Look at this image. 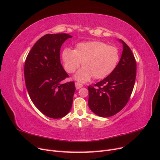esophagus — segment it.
Listing matches in <instances>:
<instances>
[{"label": "esophagus", "instance_id": "1", "mask_svg": "<svg viewBox=\"0 0 160 160\" xmlns=\"http://www.w3.org/2000/svg\"><path fill=\"white\" fill-rule=\"evenodd\" d=\"M75 85L76 89H79L81 88L82 87H83V85H82V84L80 83H78V82H76V83H75Z\"/></svg>", "mask_w": 160, "mask_h": 160}]
</instances>
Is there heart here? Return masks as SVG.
I'll return each mask as SVG.
<instances>
[{
	"label": "heart",
	"instance_id": "b5f03b06",
	"mask_svg": "<svg viewBox=\"0 0 160 160\" xmlns=\"http://www.w3.org/2000/svg\"><path fill=\"white\" fill-rule=\"evenodd\" d=\"M62 60L65 71L74 72L81 66L75 78L81 82H86L91 77L96 79L105 78L117 67L119 60V52L117 47L108 45L101 41L82 42L75 49L65 48L62 52Z\"/></svg>",
	"mask_w": 160,
	"mask_h": 160
}]
</instances>
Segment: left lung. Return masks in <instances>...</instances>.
<instances>
[{"label":"left lung","instance_id":"1","mask_svg":"<svg viewBox=\"0 0 160 160\" xmlns=\"http://www.w3.org/2000/svg\"><path fill=\"white\" fill-rule=\"evenodd\" d=\"M120 61L115 70L104 79L89 85L88 105L100 117L118 113L128 102L136 77V61L132 50L124 41Z\"/></svg>","mask_w":160,"mask_h":160}]
</instances>
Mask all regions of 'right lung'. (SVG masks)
<instances>
[{
  "instance_id": "add662e5",
  "label": "right lung",
  "mask_w": 160,
  "mask_h": 160,
  "mask_svg": "<svg viewBox=\"0 0 160 160\" xmlns=\"http://www.w3.org/2000/svg\"><path fill=\"white\" fill-rule=\"evenodd\" d=\"M72 36L65 33L47 34L38 39L25 63V79L30 98L47 117L59 119L70 111L75 91L73 81L61 84L69 75L61 64V45Z\"/></svg>"
}]
</instances>
